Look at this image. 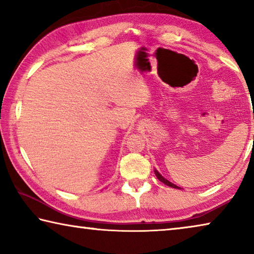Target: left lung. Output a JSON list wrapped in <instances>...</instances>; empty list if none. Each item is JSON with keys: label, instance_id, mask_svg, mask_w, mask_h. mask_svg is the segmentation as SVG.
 <instances>
[{"label": "left lung", "instance_id": "8db88e82", "mask_svg": "<svg viewBox=\"0 0 254 254\" xmlns=\"http://www.w3.org/2000/svg\"><path fill=\"white\" fill-rule=\"evenodd\" d=\"M154 174H156V176H157V178L160 180L161 183H163L165 185H167V186H169V187H173V188H176V189H182L180 187H178L177 185H175V184H173L171 182H169V180H167L165 177H163V176L159 173V171L157 170V169H154Z\"/></svg>", "mask_w": 254, "mask_h": 254}]
</instances>
